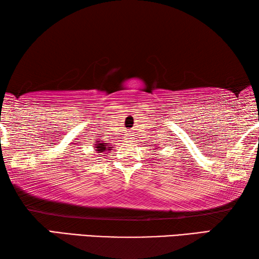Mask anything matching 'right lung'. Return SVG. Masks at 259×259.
Wrapping results in <instances>:
<instances>
[{"label": "right lung", "mask_w": 259, "mask_h": 259, "mask_svg": "<svg viewBox=\"0 0 259 259\" xmlns=\"http://www.w3.org/2000/svg\"><path fill=\"white\" fill-rule=\"evenodd\" d=\"M95 151L96 152H101V154H104V152H108L112 149V147L108 146L107 142H103V141H100V140H97L95 142Z\"/></svg>", "instance_id": "1"}]
</instances>
